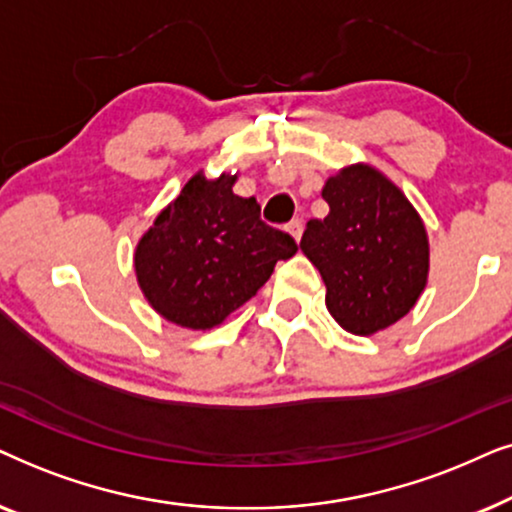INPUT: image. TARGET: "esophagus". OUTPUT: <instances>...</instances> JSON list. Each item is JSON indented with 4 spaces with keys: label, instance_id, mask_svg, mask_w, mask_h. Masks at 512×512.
Listing matches in <instances>:
<instances>
[{
    "label": "esophagus",
    "instance_id": "esophagus-1",
    "mask_svg": "<svg viewBox=\"0 0 512 512\" xmlns=\"http://www.w3.org/2000/svg\"><path fill=\"white\" fill-rule=\"evenodd\" d=\"M288 231H290V236L295 238V241H299V238H302V231H304V222L302 220H292L288 224Z\"/></svg>",
    "mask_w": 512,
    "mask_h": 512
}]
</instances>
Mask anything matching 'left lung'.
<instances>
[{
    "instance_id": "left-lung-1",
    "label": "left lung",
    "mask_w": 512,
    "mask_h": 512,
    "mask_svg": "<svg viewBox=\"0 0 512 512\" xmlns=\"http://www.w3.org/2000/svg\"><path fill=\"white\" fill-rule=\"evenodd\" d=\"M323 199L330 213L306 222L299 248L323 276L330 316L351 335H377L407 316L426 288L424 220L370 163L327 177Z\"/></svg>"
}]
</instances>
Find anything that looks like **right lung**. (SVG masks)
I'll use <instances>...</instances> for the list:
<instances>
[{
  "instance_id": "add662e5",
  "label": "right lung",
  "mask_w": 512,
  "mask_h": 512,
  "mask_svg": "<svg viewBox=\"0 0 512 512\" xmlns=\"http://www.w3.org/2000/svg\"><path fill=\"white\" fill-rule=\"evenodd\" d=\"M234 182L199 170L135 245L142 295L170 323L222 325L297 252L295 238L260 220V203L234 194Z\"/></svg>"
}]
</instances>
